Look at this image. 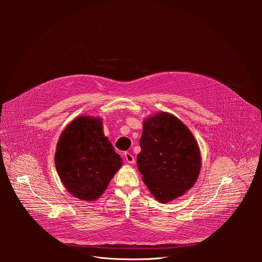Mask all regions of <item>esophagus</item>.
I'll list each match as a JSON object with an SVG mask.
<instances>
[{
    "instance_id": "obj_1",
    "label": "esophagus",
    "mask_w": 262,
    "mask_h": 262,
    "mask_svg": "<svg viewBox=\"0 0 262 262\" xmlns=\"http://www.w3.org/2000/svg\"><path fill=\"white\" fill-rule=\"evenodd\" d=\"M124 158L128 163H134L135 162V158L130 152H125L124 153Z\"/></svg>"
}]
</instances>
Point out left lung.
<instances>
[{"label":"left lung","instance_id":"left-lung-1","mask_svg":"<svg viewBox=\"0 0 262 262\" xmlns=\"http://www.w3.org/2000/svg\"><path fill=\"white\" fill-rule=\"evenodd\" d=\"M139 144L138 169L158 202H170L195 184L201 169L200 148L176 116L161 112L147 118Z\"/></svg>","mask_w":262,"mask_h":262}]
</instances>
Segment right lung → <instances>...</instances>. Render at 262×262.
Masks as SVG:
<instances>
[{
    "mask_svg": "<svg viewBox=\"0 0 262 262\" xmlns=\"http://www.w3.org/2000/svg\"><path fill=\"white\" fill-rule=\"evenodd\" d=\"M54 161L63 186L81 201L99 199L122 165L104 135L102 119L90 116H79L67 126Z\"/></svg>",
    "mask_w": 262,
    "mask_h": 262,
    "instance_id": "obj_1",
    "label": "right lung"
}]
</instances>
